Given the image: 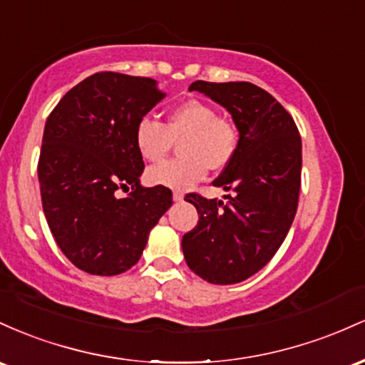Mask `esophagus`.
Returning <instances> with one entry per match:
<instances>
[{"label":"esophagus","mask_w":365,"mask_h":365,"mask_svg":"<svg viewBox=\"0 0 365 365\" xmlns=\"http://www.w3.org/2000/svg\"><path fill=\"white\" fill-rule=\"evenodd\" d=\"M172 198H174V202H182L184 195L181 193V191H174V195H172Z\"/></svg>","instance_id":"1"}]
</instances>
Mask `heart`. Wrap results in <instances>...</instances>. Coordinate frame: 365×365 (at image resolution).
I'll return each mask as SVG.
<instances>
[{
    "label": "heart",
    "instance_id": "b5f03b06",
    "mask_svg": "<svg viewBox=\"0 0 365 365\" xmlns=\"http://www.w3.org/2000/svg\"><path fill=\"white\" fill-rule=\"evenodd\" d=\"M182 157L165 160L146 170V181L153 186L187 190L202 181L210 169H222L235 155L237 130L227 118L219 117L212 105L187 100L170 110L167 124L153 117L139 118L134 130L138 153L145 160L158 162L169 153L174 141Z\"/></svg>",
    "mask_w": 365,
    "mask_h": 365
}]
</instances>
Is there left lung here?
Returning <instances> with one entry per match:
<instances>
[{
    "label": "left lung",
    "instance_id": "left-lung-1",
    "mask_svg": "<svg viewBox=\"0 0 365 365\" xmlns=\"http://www.w3.org/2000/svg\"><path fill=\"white\" fill-rule=\"evenodd\" d=\"M198 91L227 110L240 139L214 186L231 195H186L198 224L182 236L187 267L212 284H236L259 272L288 235L298 207L302 139L293 117L252 83H205Z\"/></svg>",
    "mask_w": 365,
    "mask_h": 365
}]
</instances>
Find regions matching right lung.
Masks as SVG:
<instances>
[{"mask_svg": "<svg viewBox=\"0 0 365 365\" xmlns=\"http://www.w3.org/2000/svg\"><path fill=\"white\" fill-rule=\"evenodd\" d=\"M163 98L150 77L100 72L73 86L48 117L38 165L43 210L81 271H128L170 208L169 187L141 186L145 162L134 143L139 118ZM118 189L128 195L120 199Z\"/></svg>", "mask_w": 365, "mask_h": 365, "instance_id": "right-lung-1", "label": "right lung"}]
</instances>
